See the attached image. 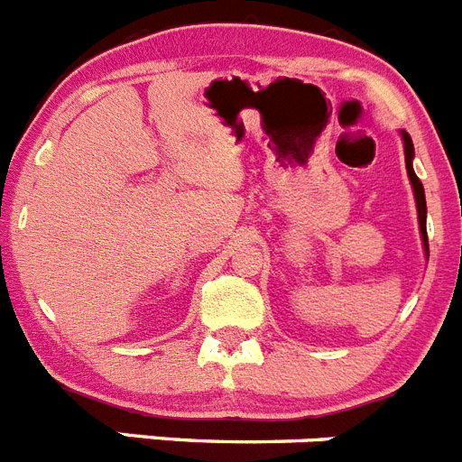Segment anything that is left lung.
I'll use <instances>...</instances> for the list:
<instances>
[{"label":"left lung","instance_id":"left-lung-1","mask_svg":"<svg viewBox=\"0 0 462 462\" xmlns=\"http://www.w3.org/2000/svg\"><path fill=\"white\" fill-rule=\"evenodd\" d=\"M402 141H405V162H407V173H410L411 187H414V196H416V208H419V226H421V236H423V245H426L428 250V234H426V194H423V185L421 180L416 178L414 169H411V157H414V145H411L410 134L402 132Z\"/></svg>","mask_w":462,"mask_h":462}]
</instances>
